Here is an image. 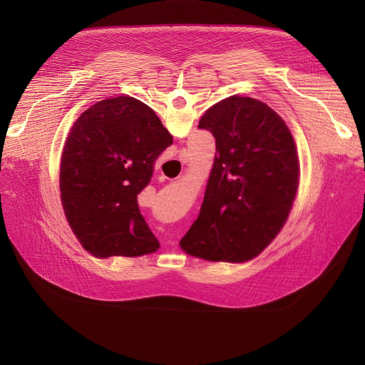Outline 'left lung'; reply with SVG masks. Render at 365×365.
I'll return each mask as SVG.
<instances>
[{
  "mask_svg": "<svg viewBox=\"0 0 365 365\" xmlns=\"http://www.w3.org/2000/svg\"><path fill=\"white\" fill-rule=\"evenodd\" d=\"M215 137L217 154L197 220L180 240L207 262L244 263L283 228L299 186L290 130L264 102L232 95L199 120Z\"/></svg>",
  "mask_w": 365,
  "mask_h": 365,
  "instance_id": "left-lung-1",
  "label": "left lung"
}]
</instances>
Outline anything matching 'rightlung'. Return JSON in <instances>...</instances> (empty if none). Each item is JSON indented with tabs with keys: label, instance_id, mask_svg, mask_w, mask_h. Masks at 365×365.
<instances>
[{
	"label": "right lung",
	"instance_id": "1",
	"mask_svg": "<svg viewBox=\"0 0 365 365\" xmlns=\"http://www.w3.org/2000/svg\"><path fill=\"white\" fill-rule=\"evenodd\" d=\"M172 143L155 113L133 96L98 101L75 121L62 153L61 197L73 234L92 255L158 251L137 195Z\"/></svg>",
	"mask_w": 365,
	"mask_h": 365
}]
</instances>
